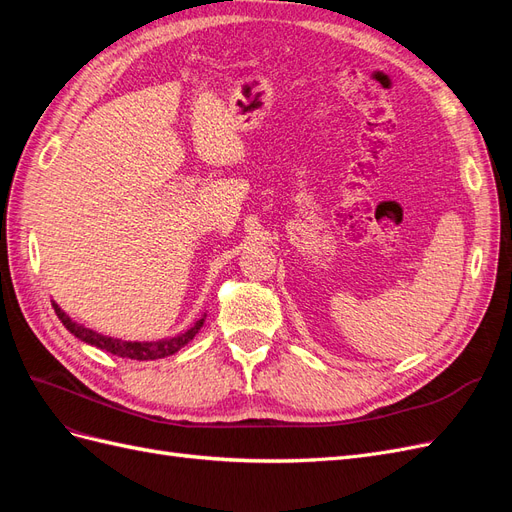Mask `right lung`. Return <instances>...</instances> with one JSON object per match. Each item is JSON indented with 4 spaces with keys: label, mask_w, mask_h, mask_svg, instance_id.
<instances>
[{
    "label": "right lung",
    "mask_w": 512,
    "mask_h": 512,
    "mask_svg": "<svg viewBox=\"0 0 512 512\" xmlns=\"http://www.w3.org/2000/svg\"><path fill=\"white\" fill-rule=\"evenodd\" d=\"M55 312L59 316V320L64 322V327L74 335L79 337L81 342L89 344V346H96L104 352H111L115 356H121V359H132V361H156V359H164V356H170L179 352L185 344L192 342L196 337V333L203 327L205 318H200L198 322H194V327H190L185 333L175 335L170 339H160V342H121V339H113V337H106L100 335L96 331H91L83 324L74 322L64 309H59V305L55 307Z\"/></svg>",
    "instance_id": "1"
}]
</instances>
